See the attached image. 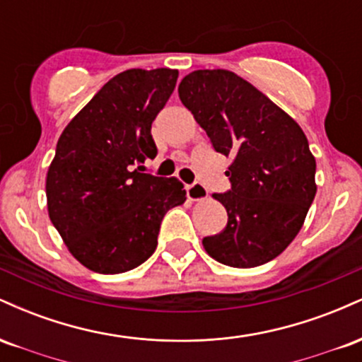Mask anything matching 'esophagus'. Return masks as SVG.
I'll return each mask as SVG.
<instances>
[{
    "label": "esophagus",
    "mask_w": 362,
    "mask_h": 362,
    "mask_svg": "<svg viewBox=\"0 0 362 362\" xmlns=\"http://www.w3.org/2000/svg\"><path fill=\"white\" fill-rule=\"evenodd\" d=\"M207 195H209L207 189L202 184H199V182H195L192 185H187V197H189L190 201L194 202L204 201Z\"/></svg>",
    "instance_id": "34e87169"
}]
</instances>
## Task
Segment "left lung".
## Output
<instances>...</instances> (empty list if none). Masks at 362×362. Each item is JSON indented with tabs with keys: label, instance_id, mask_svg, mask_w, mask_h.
Returning <instances> with one entry per match:
<instances>
[{
	"label": "left lung",
	"instance_id": "obj_1",
	"mask_svg": "<svg viewBox=\"0 0 362 362\" xmlns=\"http://www.w3.org/2000/svg\"><path fill=\"white\" fill-rule=\"evenodd\" d=\"M178 97L231 158V190L213 194L228 224L202 240L214 260L250 269L276 259L296 238L317 194L308 139L291 115L228 69H197L178 85Z\"/></svg>",
	"mask_w": 362,
	"mask_h": 362
}]
</instances>
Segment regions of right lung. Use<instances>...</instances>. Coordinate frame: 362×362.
Wrapping results in <instances>:
<instances>
[{
	"label": "right lung",
	"instance_id": "right-lung-1",
	"mask_svg": "<svg viewBox=\"0 0 362 362\" xmlns=\"http://www.w3.org/2000/svg\"><path fill=\"white\" fill-rule=\"evenodd\" d=\"M177 69H127L98 90L62 131L45 178L47 213L71 255L90 271L120 274L156 250L163 216L184 204L177 177L141 173L155 158L151 124Z\"/></svg>",
	"mask_w": 362,
	"mask_h": 362
}]
</instances>
